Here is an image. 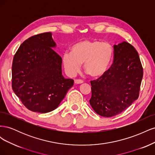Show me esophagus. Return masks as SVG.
I'll return each instance as SVG.
<instances>
[{"label":"esophagus","mask_w":155,"mask_h":155,"mask_svg":"<svg viewBox=\"0 0 155 155\" xmlns=\"http://www.w3.org/2000/svg\"><path fill=\"white\" fill-rule=\"evenodd\" d=\"M74 83L76 84H81L83 83V81L81 80V79H75Z\"/></svg>","instance_id":"obj_1"}]
</instances>
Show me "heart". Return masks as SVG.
<instances>
[{
  "label": "heart",
  "instance_id": "1",
  "mask_svg": "<svg viewBox=\"0 0 155 155\" xmlns=\"http://www.w3.org/2000/svg\"><path fill=\"white\" fill-rule=\"evenodd\" d=\"M113 56V48L107 42L83 40L74 45L72 52H65L63 63L70 76H74L83 63L85 72L93 78L103 76L109 69Z\"/></svg>",
  "mask_w": 155,
  "mask_h": 155
}]
</instances>
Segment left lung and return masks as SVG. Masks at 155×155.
<instances>
[{
  "mask_svg": "<svg viewBox=\"0 0 155 155\" xmlns=\"http://www.w3.org/2000/svg\"><path fill=\"white\" fill-rule=\"evenodd\" d=\"M114 61L107 71L91 81L90 104L97 114L112 117L138 99L143 68L137 51L127 42L114 45Z\"/></svg>",
  "mask_w": 155,
  "mask_h": 155,
  "instance_id": "1",
  "label": "left lung"
}]
</instances>
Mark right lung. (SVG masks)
I'll return each mask as SVG.
<instances>
[{
	"instance_id": "1",
	"label": "right lung",
	"mask_w": 155,
	"mask_h": 155,
	"mask_svg": "<svg viewBox=\"0 0 155 155\" xmlns=\"http://www.w3.org/2000/svg\"><path fill=\"white\" fill-rule=\"evenodd\" d=\"M51 32L32 36L21 45L13 59L12 88L28 109L39 113L55 110L74 80L62 74V58L53 48Z\"/></svg>"
}]
</instances>
